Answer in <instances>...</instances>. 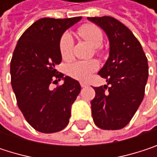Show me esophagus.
Segmentation results:
<instances>
[{"label": "esophagus", "mask_w": 157, "mask_h": 157, "mask_svg": "<svg viewBox=\"0 0 157 157\" xmlns=\"http://www.w3.org/2000/svg\"><path fill=\"white\" fill-rule=\"evenodd\" d=\"M87 85H88V84L85 83V82H81V86H82V87H86Z\"/></svg>", "instance_id": "34e87169"}]
</instances>
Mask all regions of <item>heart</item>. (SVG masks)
<instances>
[{
  "instance_id": "obj_1",
  "label": "heart",
  "mask_w": 157,
  "mask_h": 157,
  "mask_svg": "<svg viewBox=\"0 0 157 157\" xmlns=\"http://www.w3.org/2000/svg\"><path fill=\"white\" fill-rule=\"evenodd\" d=\"M78 34L91 45L94 47L96 53L101 54L102 46L104 41V34L102 30L92 23H86L82 25L78 29ZM60 52L63 59H69L73 55L74 50V39L71 33H64L60 39ZM98 69V63L94 60L91 61H78L75 62L68 66V74L72 77L86 81L90 78L91 75Z\"/></svg>"
}]
</instances>
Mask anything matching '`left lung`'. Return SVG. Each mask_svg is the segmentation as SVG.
Here are the masks:
<instances>
[{
	"label": "left lung",
	"instance_id": "left-lung-1",
	"mask_svg": "<svg viewBox=\"0 0 157 157\" xmlns=\"http://www.w3.org/2000/svg\"><path fill=\"white\" fill-rule=\"evenodd\" d=\"M87 19L105 31L110 44L109 57L98 72L106 79L107 85L94 87L93 119L101 129H122L131 121L144 99L148 78L147 58L139 41L118 20L110 16Z\"/></svg>",
	"mask_w": 157,
	"mask_h": 157
}]
</instances>
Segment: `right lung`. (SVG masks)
<instances>
[{
    "label": "right lung",
    "instance_id": "obj_1",
    "mask_svg": "<svg viewBox=\"0 0 157 157\" xmlns=\"http://www.w3.org/2000/svg\"><path fill=\"white\" fill-rule=\"evenodd\" d=\"M82 17L43 18L33 23L20 37L11 61V82L17 105L35 130L51 134L69 123L71 107L81 91L78 81L56 70L62 62L60 39ZM64 79L53 90L51 83Z\"/></svg>",
    "mask_w": 157,
    "mask_h": 157
}]
</instances>
